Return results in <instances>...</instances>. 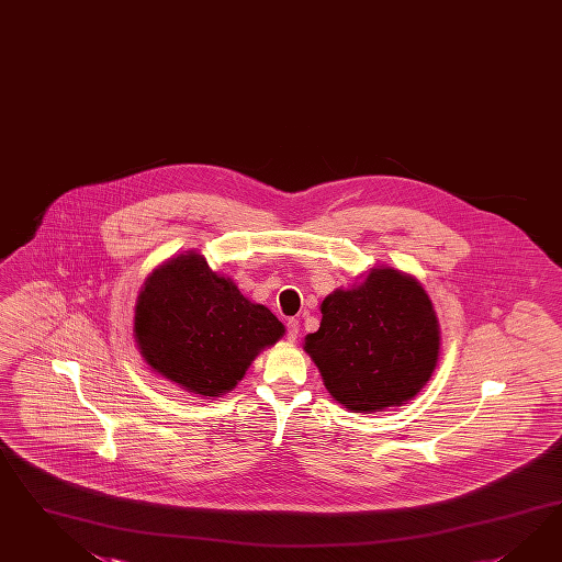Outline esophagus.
<instances>
[{
  "label": "esophagus",
  "instance_id": "obj_1",
  "mask_svg": "<svg viewBox=\"0 0 562 562\" xmlns=\"http://www.w3.org/2000/svg\"><path fill=\"white\" fill-rule=\"evenodd\" d=\"M299 331H301V321L289 319V323H286V339H289V341H296Z\"/></svg>",
  "mask_w": 562,
  "mask_h": 562
}]
</instances>
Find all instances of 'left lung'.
<instances>
[{
  "label": "left lung",
  "instance_id": "left-lung-1",
  "mask_svg": "<svg viewBox=\"0 0 562 562\" xmlns=\"http://www.w3.org/2000/svg\"><path fill=\"white\" fill-rule=\"evenodd\" d=\"M319 331L304 351L323 384L353 413L401 407L431 379L440 360V321L422 282L391 266L366 273L321 303Z\"/></svg>",
  "mask_w": 562,
  "mask_h": 562
}]
</instances>
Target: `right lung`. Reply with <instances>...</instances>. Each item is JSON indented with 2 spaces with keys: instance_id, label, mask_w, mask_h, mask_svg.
Returning <instances> with one entry per match:
<instances>
[{
  "instance_id": "right-lung-1",
  "label": "right lung",
  "mask_w": 562,
  "mask_h": 562,
  "mask_svg": "<svg viewBox=\"0 0 562 562\" xmlns=\"http://www.w3.org/2000/svg\"><path fill=\"white\" fill-rule=\"evenodd\" d=\"M284 325L196 251L157 266L135 304V341L153 372L194 395H225Z\"/></svg>"
}]
</instances>
